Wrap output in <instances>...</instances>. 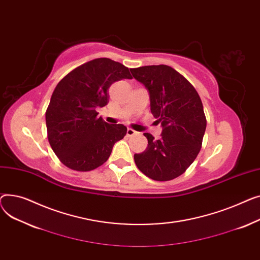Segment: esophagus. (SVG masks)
Returning a JSON list of instances; mask_svg holds the SVG:
<instances>
[{
	"mask_svg": "<svg viewBox=\"0 0 260 260\" xmlns=\"http://www.w3.org/2000/svg\"><path fill=\"white\" fill-rule=\"evenodd\" d=\"M135 134H137V132L134 131L133 129H130V128L127 129V135H128V136H133V135H135Z\"/></svg>",
	"mask_w": 260,
	"mask_h": 260,
	"instance_id": "esophagus-1",
	"label": "esophagus"
}]
</instances>
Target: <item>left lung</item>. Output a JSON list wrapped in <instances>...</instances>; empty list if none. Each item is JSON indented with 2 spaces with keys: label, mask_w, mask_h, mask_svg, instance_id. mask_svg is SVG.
<instances>
[{
  "label": "left lung",
  "mask_w": 260,
  "mask_h": 260,
  "mask_svg": "<svg viewBox=\"0 0 260 260\" xmlns=\"http://www.w3.org/2000/svg\"><path fill=\"white\" fill-rule=\"evenodd\" d=\"M130 71L148 90L151 112L162 127L159 140L145 133L148 147L143 153L134 154V161L154 180L176 178L202 148L207 127L202 100L195 88L170 66H143Z\"/></svg>",
  "instance_id": "left-lung-1"
}]
</instances>
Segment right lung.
I'll return each instance as SVG.
<instances>
[{"label":"right lung","instance_id":"add662e5","mask_svg":"<svg viewBox=\"0 0 260 260\" xmlns=\"http://www.w3.org/2000/svg\"><path fill=\"white\" fill-rule=\"evenodd\" d=\"M123 79H132L127 67L101 57L76 67L56 85L46 111V126L53 152L70 169L94 170L124 139V125L106 123L96 112L108 104L110 86Z\"/></svg>","mask_w":260,"mask_h":260}]
</instances>
